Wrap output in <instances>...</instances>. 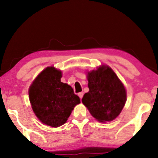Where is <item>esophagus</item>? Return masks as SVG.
Masks as SVG:
<instances>
[{
	"label": "esophagus",
	"mask_w": 158,
	"mask_h": 158,
	"mask_svg": "<svg viewBox=\"0 0 158 158\" xmlns=\"http://www.w3.org/2000/svg\"><path fill=\"white\" fill-rule=\"evenodd\" d=\"M83 92H81V93H79L78 94V96L80 97V98H81V100L82 99V98H83Z\"/></svg>",
	"instance_id": "obj_1"
}]
</instances>
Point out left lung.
<instances>
[{
	"label": "left lung",
	"instance_id": "8db88e82",
	"mask_svg": "<svg viewBox=\"0 0 158 158\" xmlns=\"http://www.w3.org/2000/svg\"><path fill=\"white\" fill-rule=\"evenodd\" d=\"M88 81L89 91L84 94L82 102L99 122L114 120L126 103L124 85L108 66L88 72Z\"/></svg>",
	"mask_w": 158,
	"mask_h": 158
}]
</instances>
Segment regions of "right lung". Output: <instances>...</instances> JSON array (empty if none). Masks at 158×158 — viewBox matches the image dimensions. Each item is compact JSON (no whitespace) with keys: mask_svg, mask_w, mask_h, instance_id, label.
I'll list each match as a JSON object with an SVG mask.
<instances>
[{"mask_svg":"<svg viewBox=\"0 0 158 158\" xmlns=\"http://www.w3.org/2000/svg\"><path fill=\"white\" fill-rule=\"evenodd\" d=\"M61 71L48 67L30 86L32 109L43 124L58 127L64 124L75 106L81 103L70 85L62 83Z\"/></svg>","mask_w":158,"mask_h":158,"instance_id":"add662e5","label":"right lung"}]
</instances>
